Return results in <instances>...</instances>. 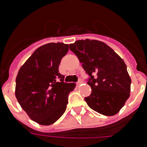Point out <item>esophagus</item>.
Segmentation results:
<instances>
[{"label":"esophagus","instance_id":"34e87169","mask_svg":"<svg viewBox=\"0 0 147 147\" xmlns=\"http://www.w3.org/2000/svg\"><path fill=\"white\" fill-rule=\"evenodd\" d=\"M82 83V80H80V81L77 82V83H76V85H77V86H80Z\"/></svg>","mask_w":147,"mask_h":147}]
</instances>
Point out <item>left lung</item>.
Masks as SVG:
<instances>
[{
	"mask_svg": "<svg viewBox=\"0 0 147 147\" xmlns=\"http://www.w3.org/2000/svg\"><path fill=\"white\" fill-rule=\"evenodd\" d=\"M89 75L91 94L85 100L92 110L111 116L129 97L131 79L124 60L105 42L89 39L69 45Z\"/></svg>",
	"mask_w": 147,
	"mask_h": 147,
	"instance_id": "left-lung-1",
	"label": "left lung"
}]
</instances>
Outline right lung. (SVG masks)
Returning a JSON list of instances; mask_svg holds the SVG:
<instances>
[{
	"instance_id": "right-lung-1",
	"label": "right lung",
	"mask_w": 147,
	"mask_h": 147,
	"mask_svg": "<svg viewBox=\"0 0 147 147\" xmlns=\"http://www.w3.org/2000/svg\"><path fill=\"white\" fill-rule=\"evenodd\" d=\"M68 45L51 42L40 46L26 61L16 77L15 96L22 109L41 125L54 124L63 115L74 83L64 82L59 73Z\"/></svg>"
}]
</instances>
